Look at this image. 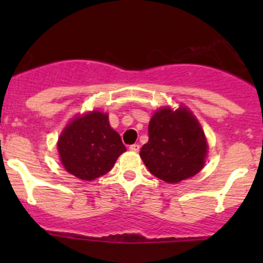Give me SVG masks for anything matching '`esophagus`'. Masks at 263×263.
<instances>
[{
	"label": "esophagus",
	"instance_id": "obj_1",
	"mask_svg": "<svg viewBox=\"0 0 263 263\" xmlns=\"http://www.w3.org/2000/svg\"><path fill=\"white\" fill-rule=\"evenodd\" d=\"M129 150L134 151V153H137V151H140V145L139 144H134L129 146Z\"/></svg>",
	"mask_w": 263,
	"mask_h": 263
}]
</instances>
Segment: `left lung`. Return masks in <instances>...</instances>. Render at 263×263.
<instances>
[{
	"label": "left lung",
	"mask_w": 263,
	"mask_h": 263,
	"mask_svg": "<svg viewBox=\"0 0 263 263\" xmlns=\"http://www.w3.org/2000/svg\"><path fill=\"white\" fill-rule=\"evenodd\" d=\"M208 141L188 108L163 107L148 123V141L140 156L151 174L166 183H178L197 174L205 165Z\"/></svg>",
	"instance_id": "1"
}]
</instances>
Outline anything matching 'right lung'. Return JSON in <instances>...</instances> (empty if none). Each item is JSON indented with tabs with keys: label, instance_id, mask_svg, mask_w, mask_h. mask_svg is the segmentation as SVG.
Here are the masks:
<instances>
[{
	"label": "right lung",
	"instance_id": "right-lung-1",
	"mask_svg": "<svg viewBox=\"0 0 263 263\" xmlns=\"http://www.w3.org/2000/svg\"><path fill=\"white\" fill-rule=\"evenodd\" d=\"M57 147L66 171L82 181L107 174L126 151L107 113L98 110L76 116L58 137Z\"/></svg>",
	"mask_w": 263,
	"mask_h": 263
}]
</instances>
